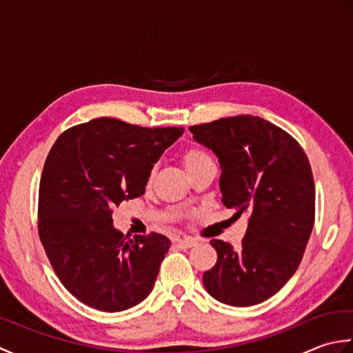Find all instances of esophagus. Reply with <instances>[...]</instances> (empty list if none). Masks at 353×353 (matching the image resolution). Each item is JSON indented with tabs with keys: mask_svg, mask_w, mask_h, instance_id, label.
<instances>
[{
	"mask_svg": "<svg viewBox=\"0 0 353 353\" xmlns=\"http://www.w3.org/2000/svg\"><path fill=\"white\" fill-rule=\"evenodd\" d=\"M196 244H197V241L194 238H183L177 241V245L182 247V249H190V247H194Z\"/></svg>",
	"mask_w": 353,
	"mask_h": 353,
	"instance_id": "34e87169",
	"label": "esophagus"
}]
</instances>
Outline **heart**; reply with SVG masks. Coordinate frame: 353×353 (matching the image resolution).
I'll list each match as a JSON object with an SVG mask.
<instances>
[{"mask_svg":"<svg viewBox=\"0 0 353 353\" xmlns=\"http://www.w3.org/2000/svg\"><path fill=\"white\" fill-rule=\"evenodd\" d=\"M208 162H212V159L201 148L191 147V148H186L185 152L182 153V163H183L186 172H191L194 170H197L199 167H201V165H205ZM153 174H154L153 171L148 174V182H152Z\"/></svg>","mask_w":353,"mask_h":353,"instance_id":"1","label":"heart"}]
</instances>
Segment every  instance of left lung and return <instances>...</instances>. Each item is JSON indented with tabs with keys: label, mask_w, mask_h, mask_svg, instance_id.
<instances>
[{
	"label": "left lung",
	"mask_w": 353,
	"mask_h": 353,
	"mask_svg": "<svg viewBox=\"0 0 353 353\" xmlns=\"http://www.w3.org/2000/svg\"><path fill=\"white\" fill-rule=\"evenodd\" d=\"M219 157L223 205L249 214L241 247L212 239L215 265L206 291L219 302L252 306L276 294L303 258L316 215V186L301 144L259 117L238 115L191 125Z\"/></svg>",
	"instance_id": "left-lung-1"
}]
</instances>
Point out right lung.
Segmentation results:
<instances>
[{
    "mask_svg": "<svg viewBox=\"0 0 353 353\" xmlns=\"http://www.w3.org/2000/svg\"><path fill=\"white\" fill-rule=\"evenodd\" d=\"M183 127L95 118L65 130L39 185V238L63 287L91 308L129 310L152 292L170 239L124 236L112 212L145 192L148 174Z\"/></svg>",
    "mask_w": 353,
    "mask_h": 353,
    "instance_id": "1",
    "label": "right lung"
}]
</instances>
